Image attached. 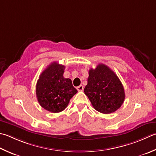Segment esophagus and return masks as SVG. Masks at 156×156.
<instances>
[{
    "mask_svg": "<svg viewBox=\"0 0 156 156\" xmlns=\"http://www.w3.org/2000/svg\"><path fill=\"white\" fill-rule=\"evenodd\" d=\"M77 88V90L78 91H82L84 89V87H83V86H82V85H80V86L77 87V88Z\"/></svg>",
    "mask_w": 156,
    "mask_h": 156,
    "instance_id": "34e87169",
    "label": "esophagus"
}]
</instances>
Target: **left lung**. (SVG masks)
Masks as SVG:
<instances>
[{
  "instance_id": "left-lung-1",
  "label": "left lung",
  "mask_w": 156,
  "mask_h": 156,
  "mask_svg": "<svg viewBox=\"0 0 156 156\" xmlns=\"http://www.w3.org/2000/svg\"><path fill=\"white\" fill-rule=\"evenodd\" d=\"M84 94L93 108L102 114L114 112L122 105L125 99L123 85L112 70L104 64H99L88 72Z\"/></svg>"
}]
</instances>
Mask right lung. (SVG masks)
Listing matches in <instances>:
<instances>
[{"label":"right lung","instance_id":"1","mask_svg":"<svg viewBox=\"0 0 156 156\" xmlns=\"http://www.w3.org/2000/svg\"><path fill=\"white\" fill-rule=\"evenodd\" d=\"M65 66L53 62L40 75L36 88L38 101L46 110L58 113L64 110L77 93L69 78L63 77Z\"/></svg>","mask_w":156,"mask_h":156}]
</instances>
